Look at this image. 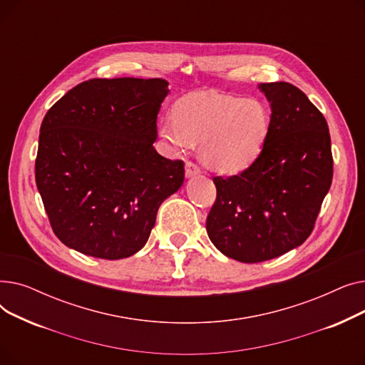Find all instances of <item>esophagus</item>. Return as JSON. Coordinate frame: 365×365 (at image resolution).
<instances>
[{"label":"esophagus","mask_w":365,"mask_h":365,"mask_svg":"<svg viewBox=\"0 0 365 365\" xmlns=\"http://www.w3.org/2000/svg\"><path fill=\"white\" fill-rule=\"evenodd\" d=\"M200 173H201V170H200V167H198L197 164L190 163V161H187V163L185 164V175H186L187 179L194 178V176H198Z\"/></svg>","instance_id":"34e87169"}]
</instances>
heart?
<instances>
[{"label": "heart", "mask_w": 365, "mask_h": 365, "mask_svg": "<svg viewBox=\"0 0 365 365\" xmlns=\"http://www.w3.org/2000/svg\"><path fill=\"white\" fill-rule=\"evenodd\" d=\"M175 118L160 124V139L171 152L201 142L202 161L220 173L252 165L267 139L271 113L255 99L192 93L175 105Z\"/></svg>", "instance_id": "obj_1"}]
</instances>
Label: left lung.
<instances>
[{
  "label": "left lung",
  "instance_id": "left-lung-1",
  "mask_svg": "<svg viewBox=\"0 0 365 365\" xmlns=\"http://www.w3.org/2000/svg\"><path fill=\"white\" fill-rule=\"evenodd\" d=\"M271 127L257 160L231 178H215L217 198L207 216L210 241L226 257L257 263L303 244L333 179L329 125L302 90L259 84Z\"/></svg>",
  "mask_w": 365,
  "mask_h": 365
}]
</instances>
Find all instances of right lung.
Returning <instances> with one entry per match:
<instances>
[{"mask_svg": "<svg viewBox=\"0 0 365 365\" xmlns=\"http://www.w3.org/2000/svg\"><path fill=\"white\" fill-rule=\"evenodd\" d=\"M168 91L161 78H94L46 113L35 180L56 237L72 250L106 260L138 253L183 185V163L153 148Z\"/></svg>", "mask_w": 365, "mask_h": 365, "instance_id": "obj_1", "label": "right lung"}]
</instances>
